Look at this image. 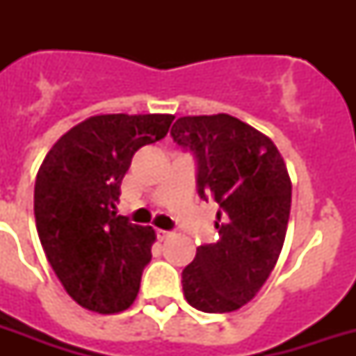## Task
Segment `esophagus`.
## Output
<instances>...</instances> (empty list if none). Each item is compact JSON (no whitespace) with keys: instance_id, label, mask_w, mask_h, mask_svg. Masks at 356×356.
<instances>
[{"instance_id":"1","label":"esophagus","mask_w":356,"mask_h":356,"mask_svg":"<svg viewBox=\"0 0 356 356\" xmlns=\"http://www.w3.org/2000/svg\"><path fill=\"white\" fill-rule=\"evenodd\" d=\"M172 236V233H170V231H162V229H159V231H156V238H159V240H168V238Z\"/></svg>"}]
</instances>
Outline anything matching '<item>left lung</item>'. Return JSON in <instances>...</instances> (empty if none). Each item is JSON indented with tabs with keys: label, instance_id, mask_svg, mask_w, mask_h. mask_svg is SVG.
Returning <instances> with one entry per match:
<instances>
[{
	"label": "left lung",
	"instance_id": "left-lung-1",
	"mask_svg": "<svg viewBox=\"0 0 356 356\" xmlns=\"http://www.w3.org/2000/svg\"><path fill=\"white\" fill-rule=\"evenodd\" d=\"M173 142L197 161V194L218 203L220 240L197 248L183 270L184 298L211 314L233 312L257 296L286 236L292 183L266 134L229 114L183 116Z\"/></svg>",
	"mask_w": 356,
	"mask_h": 356
}]
</instances>
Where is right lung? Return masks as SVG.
Here are the masks:
<instances>
[{"label":"right lung","instance_id":"add662e5","mask_svg":"<svg viewBox=\"0 0 356 356\" xmlns=\"http://www.w3.org/2000/svg\"><path fill=\"white\" fill-rule=\"evenodd\" d=\"M172 114H102L55 142L35 183L42 248L70 298L116 314L129 309L155 231L116 214L120 184L140 147L166 136Z\"/></svg>","mask_w":356,"mask_h":356}]
</instances>
